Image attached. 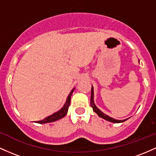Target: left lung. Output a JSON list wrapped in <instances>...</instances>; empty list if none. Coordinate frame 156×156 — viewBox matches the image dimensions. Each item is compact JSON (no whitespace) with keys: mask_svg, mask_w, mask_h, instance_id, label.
Here are the masks:
<instances>
[{"mask_svg":"<svg viewBox=\"0 0 156 156\" xmlns=\"http://www.w3.org/2000/svg\"><path fill=\"white\" fill-rule=\"evenodd\" d=\"M93 98H94V92H93V87H92V92H91L90 105H91V107H92L93 111H94V112H95V113H97V114H98V115L99 116V117H101L102 118H103V119H106V120L110 121V122H114V123L122 122L127 120V119H124V120H117V119H114V118H112V117H108V116H107L106 114H105L104 113H103L101 110H99V109L97 108L96 105H94V99H93Z\"/></svg>","mask_w":156,"mask_h":156,"instance_id":"left-lung-1","label":"left lung"}]
</instances>
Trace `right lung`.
Segmentation results:
<instances>
[{"mask_svg":"<svg viewBox=\"0 0 156 156\" xmlns=\"http://www.w3.org/2000/svg\"><path fill=\"white\" fill-rule=\"evenodd\" d=\"M75 88L71 91V92L69 93V94L67 97V101H66L65 104L63 106L61 110L58 111V112L54 113L52 115L49 116V117H46L45 119H44L43 120H41V121H38L37 122V123H39V124H43V123H47V122H54L58 120V119H62V117H64V116L67 114L68 108H69V106L70 105V99H71V95H72L73 91H74Z\"/></svg>","mask_w":156,"mask_h":156,"instance_id":"right-lung-1","label":"right lung"}]
</instances>
